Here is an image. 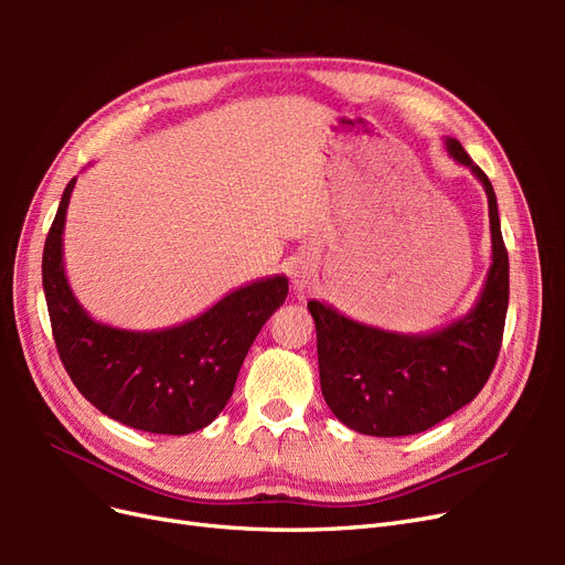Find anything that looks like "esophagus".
<instances>
[{
	"mask_svg": "<svg viewBox=\"0 0 565 565\" xmlns=\"http://www.w3.org/2000/svg\"><path fill=\"white\" fill-rule=\"evenodd\" d=\"M289 278H292V287L297 289V292H306V289L313 287V282L318 278V268L309 259H299V262L292 264Z\"/></svg>",
	"mask_w": 565,
	"mask_h": 565,
	"instance_id": "obj_1",
	"label": "esophagus"
}]
</instances>
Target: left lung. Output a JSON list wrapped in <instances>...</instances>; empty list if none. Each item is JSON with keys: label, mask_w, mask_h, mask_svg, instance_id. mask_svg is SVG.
Here are the masks:
<instances>
[{"label": "left lung", "mask_w": 565, "mask_h": 565, "mask_svg": "<svg viewBox=\"0 0 565 565\" xmlns=\"http://www.w3.org/2000/svg\"><path fill=\"white\" fill-rule=\"evenodd\" d=\"M448 156L481 181L490 216V268L467 313L429 332H396L309 301L324 403L365 436H413L471 403L498 361L509 306V256L492 183L452 136Z\"/></svg>", "instance_id": "8db88e82"}]
</instances>
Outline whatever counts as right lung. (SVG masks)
I'll return each instance as SVG.
<instances>
[{"label":"right lung","mask_w":565,"mask_h":565,"mask_svg":"<svg viewBox=\"0 0 565 565\" xmlns=\"http://www.w3.org/2000/svg\"><path fill=\"white\" fill-rule=\"evenodd\" d=\"M75 181L65 185L42 256L51 330L67 374L96 409L131 429L167 436L204 429L226 407L252 341L285 303L287 276L231 289L172 328L125 330L100 322L65 276L63 231Z\"/></svg>","instance_id":"right-lung-1"}]
</instances>
